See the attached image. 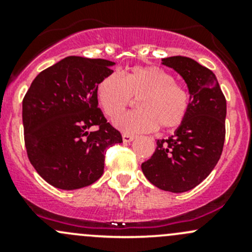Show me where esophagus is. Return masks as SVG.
<instances>
[{"label":"esophagus","mask_w":252,"mask_h":252,"mask_svg":"<svg viewBox=\"0 0 252 252\" xmlns=\"http://www.w3.org/2000/svg\"><path fill=\"white\" fill-rule=\"evenodd\" d=\"M122 138H123L124 142H130L134 140V135H130V134H126V133L122 134Z\"/></svg>","instance_id":"esophagus-1"}]
</instances>
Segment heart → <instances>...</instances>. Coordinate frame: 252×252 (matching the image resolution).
<instances>
[{"instance_id": "obj_1", "label": "heart", "mask_w": 252, "mask_h": 252, "mask_svg": "<svg viewBox=\"0 0 252 252\" xmlns=\"http://www.w3.org/2000/svg\"><path fill=\"white\" fill-rule=\"evenodd\" d=\"M96 95L106 116L116 118L139 98V111L124 115L114 126L126 133H147L161 126L173 129L184 122L190 107V94L175 78L156 65L134 67L122 74L105 77L96 88Z\"/></svg>"}]
</instances>
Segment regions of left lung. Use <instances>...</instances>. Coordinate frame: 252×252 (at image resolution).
I'll return each mask as SVG.
<instances>
[{
  "label": "left lung",
  "mask_w": 252,
  "mask_h": 252,
  "mask_svg": "<svg viewBox=\"0 0 252 252\" xmlns=\"http://www.w3.org/2000/svg\"><path fill=\"white\" fill-rule=\"evenodd\" d=\"M187 83L190 107L184 122L168 139L157 140L142 173L158 189L184 192L212 172L222 155L225 138L227 101L217 78L208 68L184 56L162 60Z\"/></svg>",
  "instance_id": "8db88e82"
}]
</instances>
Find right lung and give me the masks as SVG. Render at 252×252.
<instances>
[{
  "mask_svg": "<svg viewBox=\"0 0 252 252\" xmlns=\"http://www.w3.org/2000/svg\"><path fill=\"white\" fill-rule=\"evenodd\" d=\"M114 62L69 56L39 73L23 98L30 163L52 187L75 190L103 173L105 151L122 142L98 108L96 88ZM93 127H96L95 131Z\"/></svg>",
  "mask_w": 252,
  "mask_h": 252,
  "instance_id": "add662e5",
  "label": "right lung"
}]
</instances>
